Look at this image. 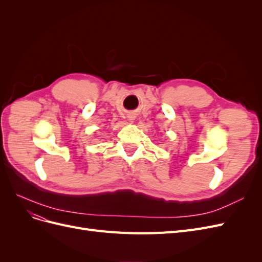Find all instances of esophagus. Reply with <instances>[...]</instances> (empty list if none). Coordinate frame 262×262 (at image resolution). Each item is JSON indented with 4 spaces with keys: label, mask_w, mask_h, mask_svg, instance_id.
<instances>
[{
    "label": "esophagus",
    "mask_w": 262,
    "mask_h": 262,
    "mask_svg": "<svg viewBox=\"0 0 262 262\" xmlns=\"http://www.w3.org/2000/svg\"><path fill=\"white\" fill-rule=\"evenodd\" d=\"M130 120H131V121H133V120H134V118H133V117H132V118L130 117Z\"/></svg>",
    "instance_id": "34e87169"
}]
</instances>
